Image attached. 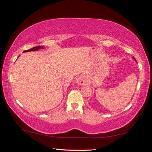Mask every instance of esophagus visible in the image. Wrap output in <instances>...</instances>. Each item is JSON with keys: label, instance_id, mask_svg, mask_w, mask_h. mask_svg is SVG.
I'll use <instances>...</instances> for the list:
<instances>
[{"label": "esophagus", "instance_id": "esophagus-1", "mask_svg": "<svg viewBox=\"0 0 152 152\" xmlns=\"http://www.w3.org/2000/svg\"><path fill=\"white\" fill-rule=\"evenodd\" d=\"M77 83L79 86H84L86 84V79H84V77L80 76L77 79Z\"/></svg>", "mask_w": 152, "mask_h": 152}]
</instances>
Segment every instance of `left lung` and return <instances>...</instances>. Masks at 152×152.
<instances>
[{
  "label": "left lung",
  "instance_id": "1",
  "mask_svg": "<svg viewBox=\"0 0 152 152\" xmlns=\"http://www.w3.org/2000/svg\"><path fill=\"white\" fill-rule=\"evenodd\" d=\"M132 58H133V59H134V60H135V61H136V59H135V58H134V57H133Z\"/></svg>",
  "mask_w": 152,
  "mask_h": 152
}]
</instances>
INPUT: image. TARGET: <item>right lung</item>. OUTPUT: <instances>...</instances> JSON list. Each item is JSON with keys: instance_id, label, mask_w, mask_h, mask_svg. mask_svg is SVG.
I'll list each match as a JSON object with an SVG mask.
<instances>
[{"instance_id": "1", "label": "right lung", "mask_w": 152, "mask_h": 152, "mask_svg": "<svg viewBox=\"0 0 152 152\" xmlns=\"http://www.w3.org/2000/svg\"><path fill=\"white\" fill-rule=\"evenodd\" d=\"M44 47H41V46H37V47H34L33 48H31L30 49H28V50H24L23 53H26V52H29V51H36V50H38L39 49H44Z\"/></svg>"}]
</instances>
